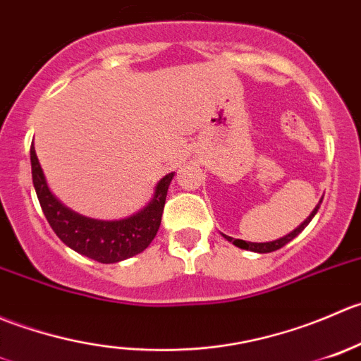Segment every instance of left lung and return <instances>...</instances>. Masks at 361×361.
<instances>
[{
  "label": "left lung",
  "mask_w": 361,
  "mask_h": 361,
  "mask_svg": "<svg viewBox=\"0 0 361 361\" xmlns=\"http://www.w3.org/2000/svg\"><path fill=\"white\" fill-rule=\"evenodd\" d=\"M321 202H323V200H319V203H317L316 205V209L312 210V212H310V216L307 217L305 221H303V223L300 224V226L298 228H295L293 231H291V233H288L286 237H281V238H277V240H274V242H245V240H240V238H231V237H228V235H223L224 238H226V240H230L231 244L233 245H237V247H240V249H247V251H255V252H272V251H277V249H281L283 247V245H286L288 242H291L293 240L295 237H297L298 233H302L303 231V228L307 226V224L310 223V221H312V217L316 216V212H317V209H319V205H321Z\"/></svg>",
  "instance_id": "1"
}]
</instances>
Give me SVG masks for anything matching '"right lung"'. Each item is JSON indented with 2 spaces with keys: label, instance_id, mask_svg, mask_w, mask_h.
<instances>
[{
  "label": "right lung",
  "instance_id": "obj_1",
  "mask_svg": "<svg viewBox=\"0 0 361 361\" xmlns=\"http://www.w3.org/2000/svg\"><path fill=\"white\" fill-rule=\"evenodd\" d=\"M30 156L38 202L54 233L68 247L99 263L123 262L149 247L161 224L166 192L173 179V172L156 184L152 200L137 214L119 221H99L80 216L64 207L49 189L33 145Z\"/></svg>",
  "mask_w": 361,
  "mask_h": 361
}]
</instances>
